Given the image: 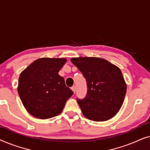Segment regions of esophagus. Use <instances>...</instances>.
<instances>
[{"label": "esophagus", "mask_w": 150, "mask_h": 150, "mask_svg": "<svg viewBox=\"0 0 150 150\" xmlns=\"http://www.w3.org/2000/svg\"><path fill=\"white\" fill-rule=\"evenodd\" d=\"M71 89L73 91V92L74 93H75V91H76V87L75 86H73V87H71Z\"/></svg>", "instance_id": "obj_1"}]
</instances>
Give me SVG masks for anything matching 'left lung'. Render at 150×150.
<instances>
[{"label": "left lung", "mask_w": 150, "mask_h": 150, "mask_svg": "<svg viewBox=\"0 0 150 150\" xmlns=\"http://www.w3.org/2000/svg\"><path fill=\"white\" fill-rule=\"evenodd\" d=\"M71 61L87 81V96L83 100L77 99L83 115L95 122L107 121L115 116L127 89L120 69L99 57H74Z\"/></svg>", "instance_id": "obj_1"}]
</instances>
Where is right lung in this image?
Wrapping results in <instances>:
<instances>
[{"label": "right lung", "mask_w": 150, "mask_h": 150, "mask_svg": "<svg viewBox=\"0 0 150 150\" xmlns=\"http://www.w3.org/2000/svg\"><path fill=\"white\" fill-rule=\"evenodd\" d=\"M66 61L65 58H40L20 74L18 92L32 116L46 120L59 115L74 94L59 74Z\"/></svg>", "instance_id": "1"}]
</instances>
